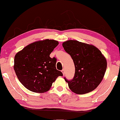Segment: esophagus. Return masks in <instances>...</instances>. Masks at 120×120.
Segmentation results:
<instances>
[{
  "label": "esophagus",
  "mask_w": 120,
  "mask_h": 120,
  "mask_svg": "<svg viewBox=\"0 0 120 120\" xmlns=\"http://www.w3.org/2000/svg\"><path fill=\"white\" fill-rule=\"evenodd\" d=\"M62 71V74H63V75H64V73H65V71H64V69H63L61 71Z\"/></svg>",
  "instance_id": "1"
}]
</instances>
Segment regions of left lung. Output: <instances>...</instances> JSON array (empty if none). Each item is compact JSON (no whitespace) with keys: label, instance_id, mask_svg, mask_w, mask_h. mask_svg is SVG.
Returning <instances> with one entry per match:
<instances>
[{"label":"left lung","instance_id":"left-lung-1","mask_svg":"<svg viewBox=\"0 0 120 120\" xmlns=\"http://www.w3.org/2000/svg\"><path fill=\"white\" fill-rule=\"evenodd\" d=\"M62 46L75 65L73 79L67 80L64 78L71 91L84 94L96 89L103 80L107 67V60L100 50L77 40H67Z\"/></svg>","mask_w":120,"mask_h":120}]
</instances>
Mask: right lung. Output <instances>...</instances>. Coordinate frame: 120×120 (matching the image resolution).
I'll use <instances>...</instances> for the list:
<instances>
[{
	"label": "right lung",
	"mask_w": 120,
	"mask_h": 120,
	"mask_svg": "<svg viewBox=\"0 0 120 120\" xmlns=\"http://www.w3.org/2000/svg\"><path fill=\"white\" fill-rule=\"evenodd\" d=\"M58 44L54 40H39L16 54L13 68L19 81L29 91L47 92L56 78L63 75L56 70V58L50 57Z\"/></svg>",
	"instance_id": "right-lung-1"
}]
</instances>
